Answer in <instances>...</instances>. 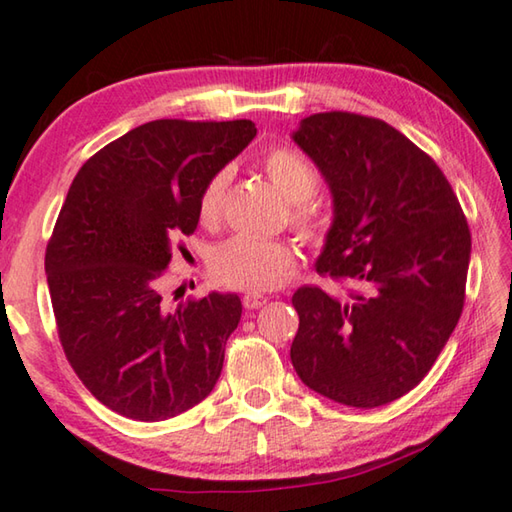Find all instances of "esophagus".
Returning a JSON list of instances; mask_svg holds the SVG:
<instances>
[{
	"label": "esophagus",
	"mask_w": 512,
	"mask_h": 512,
	"mask_svg": "<svg viewBox=\"0 0 512 512\" xmlns=\"http://www.w3.org/2000/svg\"><path fill=\"white\" fill-rule=\"evenodd\" d=\"M266 296H259V293H246L244 296V307L246 309H259V307H264L266 305Z\"/></svg>",
	"instance_id": "esophagus-1"
}]
</instances>
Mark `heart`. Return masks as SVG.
<instances>
[{
  "mask_svg": "<svg viewBox=\"0 0 512 512\" xmlns=\"http://www.w3.org/2000/svg\"><path fill=\"white\" fill-rule=\"evenodd\" d=\"M268 180L293 205L291 223L307 241L325 237L327 221L320 207L309 198L318 189V173L305 153L287 146L271 149L262 160ZM230 171H216L198 198V219L205 225H216L223 214L225 189ZM296 268V253L284 241H268L255 237H232L214 248L210 257L212 277L223 287L239 291H271L284 284Z\"/></svg>",
  "mask_w": 512,
  "mask_h": 512,
  "instance_id": "b5f03b06",
  "label": "heart"
}]
</instances>
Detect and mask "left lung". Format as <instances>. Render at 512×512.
I'll return each instance as SVG.
<instances>
[{
    "label": "left lung",
    "instance_id": "left-lung-1",
    "mask_svg": "<svg viewBox=\"0 0 512 512\" xmlns=\"http://www.w3.org/2000/svg\"><path fill=\"white\" fill-rule=\"evenodd\" d=\"M334 201L316 262L345 298L300 287L291 363L329 400L375 409L420 384L461 318L472 237L445 173L386 121L318 112L293 133Z\"/></svg>",
    "mask_w": 512,
    "mask_h": 512
}]
</instances>
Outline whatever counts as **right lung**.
Instances as JSON below:
<instances>
[{"mask_svg":"<svg viewBox=\"0 0 512 512\" xmlns=\"http://www.w3.org/2000/svg\"><path fill=\"white\" fill-rule=\"evenodd\" d=\"M255 135L250 119H155L94 153L69 187L45 255L58 339L85 388L124 418L185 413L221 375L239 296L169 307L160 277L194 235L207 180Z\"/></svg>","mask_w":512,"mask_h":512,"instance_id":"obj_1","label":"right lung"}]
</instances>
